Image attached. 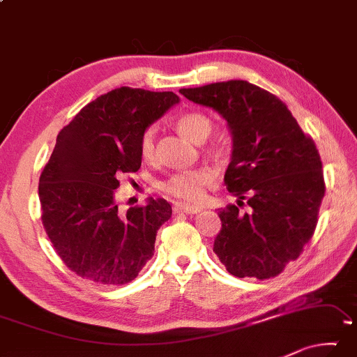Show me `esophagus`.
<instances>
[{
    "label": "esophagus",
    "mask_w": 357,
    "mask_h": 357,
    "mask_svg": "<svg viewBox=\"0 0 357 357\" xmlns=\"http://www.w3.org/2000/svg\"><path fill=\"white\" fill-rule=\"evenodd\" d=\"M173 211L174 213H185V214H197L202 211V206L188 205V203H174Z\"/></svg>",
    "instance_id": "obj_1"
}]
</instances>
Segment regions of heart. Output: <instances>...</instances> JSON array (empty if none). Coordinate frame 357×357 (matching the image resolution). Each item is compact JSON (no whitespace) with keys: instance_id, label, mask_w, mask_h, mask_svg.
I'll list each match as a JSON object with an SVG mask.
<instances>
[{"instance_id":"heart-1","label":"heart","mask_w":357,"mask_h":357,"mask_svg":"<svg viewBox=\"0 0 357 357\" xmlns=\"http://www.w3.org/2000/svg\"><path fill=\"white\" fill-rule=\"evenodd\" d=\"M176 127L184 137L194 143H203L213 132V122L202 112H185L176 121ZM139 154L146 162H155V130H144L139 138ZM214 172L208 167H199L173 173L160 184L162 192L183 202H199L205 195L206 188L213 184Z\"/></svg>"}]
</instances>
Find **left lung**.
I'll list each match as a JSON object with an SVG mask.
<instances>
[{
	"label": "left lung",
	"instance_id": "left-lung-1",
	"mask_svg": "<svg viewBox=\"0 0 357 357\" xmlns=\"http://www.w3.org/2000/svg\"><path fill=\"white\" fill-rule=\"evenodd\" d=\"M179 93L216 109L234 137L224 183L238 205L219 211L222 229L213 251L236 278H273L301 256L318 224L326 183L313 138L286 103L248 81Z\"/></svg>",
	"mask_w": 357,
	"mask_h": 357
}]
</instances>
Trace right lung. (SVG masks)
I'll return each instance as SVG.
<instances>
[{
    "label": "right lung",
    "mask_w": 357,
    "mask_h": 357,
    "mask_svg": "<svg viewBox=\"0 0 357 357\" xmlns=\"http://www.w3.org/2000/svg\"><path fill=\"white\" fill-rule=\"evenodd\" d=\"M178 101L173 92L114 89L60 130L39 178L41 219L59 257L81 278L127 284L154 256L172 206L149 199L122 213L116 189L122 174L141 167V135Z\"/></svg>",
    "instance_id": "right-lung-1"
}]
</instances>
